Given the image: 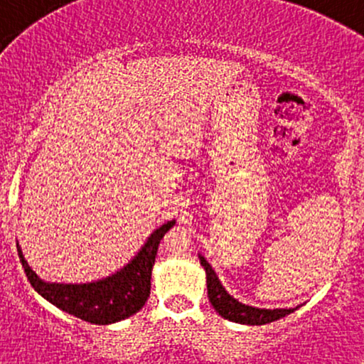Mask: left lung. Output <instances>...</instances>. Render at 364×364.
<instances>
[{"instance_id":"obj_1","label":"left lung","mask_w":364,"mask_h":364,"mask_svg":"<svg viewBox=\"0 0 364 364\" xmlns=\"http://www.w3.org/2000/svg\"><path fill=\"white\" fill-rule=\"evenodd\" d=\"M198 258L207 274L208 301L214 306V310L225 320H231L236 321V323L245 325H265L270 323V321L284 318V316L289 315V313L296 311L299 308H274V310H267V308L250 306V304L237 301L236 298H232V296L225 291V287L220 284L215 270L212 269L210 263L205 260V257L198 253Z\"/></svg>"}]
</instances>
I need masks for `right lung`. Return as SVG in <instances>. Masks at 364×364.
<instances>
[{
  "mask_svg": "<svg viewBox=\"0 0 364 364\" xmlns=\"http://www.w3.org/2000/svg\"><path fill=\"white\" fill-rule=\"evenodd\" d=\"M174 223L176 220H168L159 225L123 269L92 282L65 284L44 281L25 260L18 243L16 248L28 281L44 299L89 323L109 325L128 318L144 308L150 294V279L159 243Z\"/></svg>",
  "mask_w": 364,
  "mask_h": 364,
  "instance_id": "right-lung-1",
  "label": "right lung"
}]
</instances>
